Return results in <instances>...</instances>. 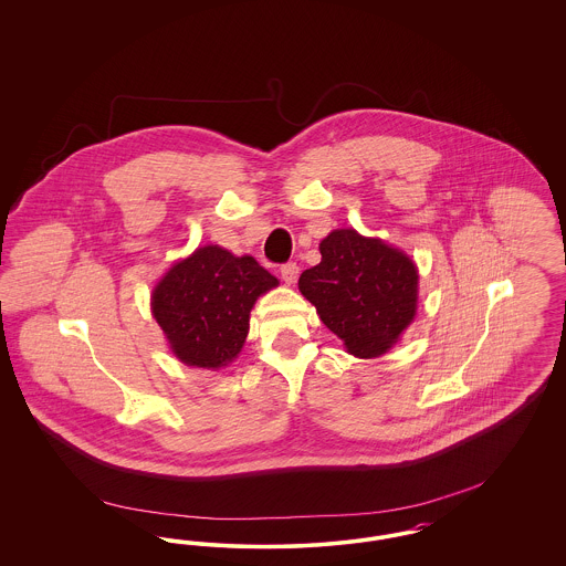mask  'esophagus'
Here are the masks:
<instances>
[{"instance_id":"obj_1","label":"esophagus","mask_w":566,"mask_h":566,"mask_svg":"<svg viewBox=\"0 0 566 566\" xmlns=\"http://www.w3.org/2000/svg\"><path fill=\"white\" fill-rule=\"evenodd\" d=\"M280 273H282V280L286 284H295L296 277H298V265L296 263H286V265L280 268Z\"/></svg>"}]
</instances>
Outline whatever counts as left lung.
<instances>
[{"label": "left lung", "mask_w": 566, "mask_h": 566, "mask_svg": "<svg viewBox=\"0 0 566 566\" xmlns=\"http://www.w3.org/2000/svg\"><path fill=\"white\" fill-rule=\"evenodd\" d=\"M323 261L298 277V291L358 358L390 350L418 310V270L388 243L335 229L321 242Z\"/></svg>", "instance_id": "8db88e82"}]
</instances>
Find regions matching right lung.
I'll return each instance as SVG.
<instances>
[{"label": "right lung", "mask_w": 566, "mask_h": 566, "mask_svg": "<svg viewBox=\"0 0 566 566\" xmlns=\"http://www.w3.org/2000/svg\"><path fill=\"white\" fill-rule=\"evenodd\" d=\"M275 286L252 256L203 245L163 275L153 316L185 365L220 369L242 350L256 298Z\"/></svg>", "instance_id": "1"}]
</instances>
